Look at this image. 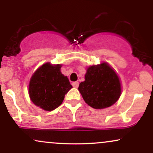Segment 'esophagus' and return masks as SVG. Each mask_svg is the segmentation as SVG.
<instances>
[{
    "instance_id": "obj_1",
    "label": "esophagus",
    "mask_w": 153,
    "mask_h": 153,
    "mask_svg": "<svg viewBox=\"0 0 153 153\" xmlns=\"http://www.w3.org/2000/svg\"><path fill=\"white\" fill-rule=\"evenodd\" d=\"M72 85H73L74 88H78L79 86V82H72Z\"/></svg>"
}]
</instances>
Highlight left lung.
Instances as JSON below:
<instances>
[{"label": "left lung", "mask_w": 153, "mask_h": 153, "mask_svg": "<svg viewBox=\"0 0 153 153\" xmlns=\"http://www.w3.org/2000/svg\"><path fill=\"white\" fill-rule=\"evenodd\" d=\"M78 90L85 102L96 109L114 104L122 92L118 75L106 62L88 68Z\"/></svg>", "instance_id": "obj_1"}]
</instances>
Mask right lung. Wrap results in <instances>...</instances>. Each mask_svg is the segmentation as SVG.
<instances>
[{"label": "right lung", "mask_w": 153, "mask_h": 153, "mask_svg": "<svg viewBox=\"0 0 153 153\" xmlns=\"http://www.w3.org/2000/svg\"><path fill=\"white\" fill-rule=\"evenodd\" d=\"M61 65L50 62L39 68L31 76L29 85V97L36 106L52 111L60 106L65 95L73 86L68 77L62 74Z\"/></svg>", "instance_id": "right-lung-1"}]
</instances>
